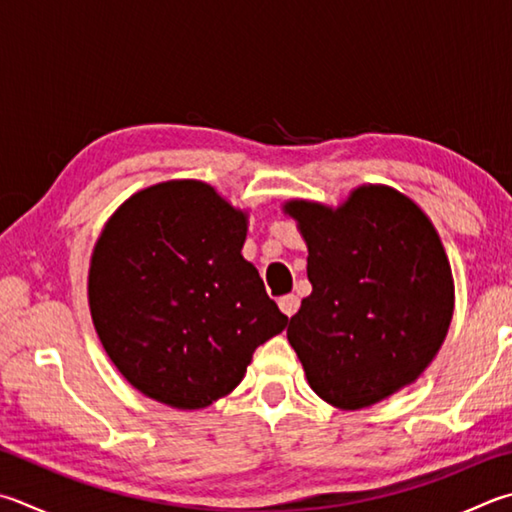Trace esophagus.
<instances>
[{
  "mask_svg": "<svg viewBox=\"0 0 512 512\" xmlns=\"http://www.w3.org/2000/svg\"><path fill=\"white\" fill-rule=\"evenodd\" d=\"M277 304H280V309H282L284 315H288V318H293L295 311L300 309V297L293 295V293H288V295H282L280 300H277Z\"/></svg>",
  "mask_w": 512,
  "mask_h": 512,
  "instance_id": "obj_1",
  "label": "esophagus"
}]
</instances>
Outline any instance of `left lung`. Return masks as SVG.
Instances as JSON below:
<instances>
[{
    "label": "left lung",
    "instance_id": "obj_1",
    "mask_svg": "<svg viewBox=\"0 0 512 512\" xmlns=\"http://www.w3.org/2000/svg\"><path fill=\"white\" fill-rule=\"evenodd\" d=\"M309 248L313 291L286 329L315 394L362 410L414 383L454 309L448 255L405 194L362 185L338 208L288 201Z\"/></svg>",
    "mask_w": 512,
    "mask_h": 512
}]
</instances>
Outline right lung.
<instances>
[{"label":"right lung","instance_id":"right-lung-1","mask_svg":"<svg viewBox=\"0 0 512 512\" xmlns=\"http://www.w3.org/2000/svg\"><path fill=\"white\" fill-rule=\"evenodd\" d=\"M246 215L201 181H165L120 206L89 266L91 320L138 392L176 410L230 394L288 318L241 257Z\"/></svg>","mask_w":512,"mask_h":512}]
</instances>
